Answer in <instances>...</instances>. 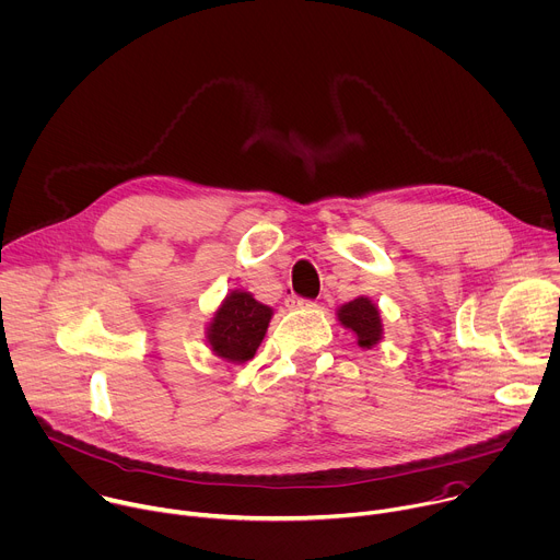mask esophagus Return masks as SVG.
I'll list each match as a JSON object with an SVG mask.
<instances>
[{"mask_svg":"<svg viewBox=\"0 0 560 560\" xmlns=\"http://www.w3.org/2000/svg\"><path fill=\"white\" fill-rule=\"evenodd\" d=\"M287 306H289V308H311V306H315V302H313V300H306V298L291 295V298H287Z\"/></svg>","mask_w":560,"mask_h":560,"instance_id":"34e87169","label":"esophagus"}]
</instances>
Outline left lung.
<instances>
[{
    "instance_id": "1",
    "label": "left lung",
    "mask_w": 560,
    "mask_h": 560,
    "mask_svg": "<svg viewBox=\"0 0 560 560\" xmlns=\"http://www.w3.org/2000/svg\"><path fill=\"white\" fill-rule=\"evenodd\" d=\"M340 322L358 335V345L364 349L382 340V319L377 306L369 298H355L338 311Z\"/></svg>"
}]
</instances>
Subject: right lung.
I'll return each mask as SVG.
<instances>
[{"instance_id":"right-lung-1","label":"right lung","mask_w":560,"mask_h":560,"mask_svg":"<svg viewBox=\"0 0 560 560\" xmlns=\"http://www.w3.org/2000/svg\"><path fill=\"white\" fill-rule=\"evenodd\" d=\"M271 308L254 300L247 291H234L215 311L207 340L211 351L230 362L243 364L252 360L265 338Z\"/></svg>"}]
</instances>
